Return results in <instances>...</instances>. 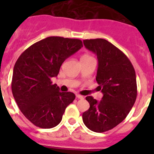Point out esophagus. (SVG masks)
<instances>
[{
  "label": "esophagus",
  "instance_id": "34e87169",
  "mask_svg": "<svg viewBox=\"0 0 154 154\" xmlns=\"http://www.w3.org/2000/svg\"><path fill=\"white\" fill-rule=\"evenodd\" d=\"M76 97H77V98L78 99H84V97L82 96V95H80V94H76Z\"/></svg>",
  "mask_w": 154,
  "mask_h": 154
}]
</instances>
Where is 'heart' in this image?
Returning <instances> with one entry per match:
<instances>
[{
	"mask_svg": "<svg viewBox=\"0 0 154 154\" xmlns=\"http://www.w3.org/2000/svg\"><path fill=\"white\" fill-rule=\"evenodd\" d=\"M89 59H94V57H92L91 55H89V54H83L82 56V57H81V60H89Z\"/></svg>",
	"mask_w": 154,
	"mask_h": 154,
	"instance_id": "1",
	"label": "heart"
}]
</instances>
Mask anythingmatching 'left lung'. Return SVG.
<instances>
[{"label":"left lung","mask_w":154,"mask_h":154,"mask_svg":"<svg viewBox=\"0 0 154 154\" xmlns=\"http://www.w3.org/2000/svg\"><path fill=\"white\" fill-rule=\"evenodd\" d=\"M83 43L97 57L96 81L103 97L97 101L86 97L90 107L82 119L88 129L103 133L119 125L134 106L137 94L136 73L127 56L106 40L86 39Z\"/></svg>","instance_id":"8db88e82"}]
</instances>
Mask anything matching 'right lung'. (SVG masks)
<instances>
[{
  "instance_id": "add662e5",
  "label": "right lung",
  "mask_w": 154,
  "mask_h": 154,
  "mask_svg": "<svg viewBox=\"0 0 154 154\" xmlns=\"http://www.w3.org/2000/svg\"><path fill=\"white\" fill-rule=\"evenodd\" d=\"M83 46L79 39L49 37L25 49L16 61L12 79L13 97L24 116L42 129L57 126L75 99L71 92H60L51 78L62 63Z\"/></svg>"
}]
</instances>
